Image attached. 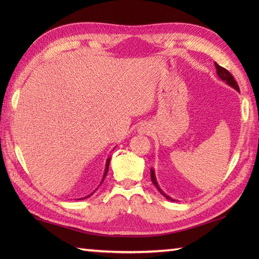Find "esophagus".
I'll return each mask as SVG.
<instances>
[{
  "mask_svg": "<svg viewBox=\"0 0 259 259\" xmlns=\"http://www.w3.org/2000/svg\"><path fill=\"white\" fill-rule=\"evenodd\" d=\"M138 131H139L140 134H149L150 133V126L148 125V124H141L139 126Z\"/></svg>",
  "mask_w": 259,
  "mask_h": 259,
  "instance_id": "34e87169",
  "label": "esophagus"
}]
</instances>
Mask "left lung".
<instances>
[{
	"mask_svg": "<svg viewBox=\"0 0 259 259\" xmlns=\"http://www.w3.org/2000/svg\"><path fill=\"white\" fill-rule=\"evenodd\" d=\"M214 67H216V70H217V74H218V76L219 78H221L223 81H225L226 82V83L228 84V85H230L232 88H234L235 90H237L238 92H239V87H238V84H237V82L235 81V79H234V76L230 74V72L228 70H226L225 68H223V67H221V65L219 64H217L216 62H214ZM150 172H151V180H152V184L155 185L156 187H157V189L159 190V192H160V194L162 195V196H164L167 198V199H169V200H171V201H175L172 198H170L169 196H167L166 194H164V192L160 189V187H159V185H158V183H157V179H156V175H155V170H153L152 168L150 169Z\"/></svg>",
	"mask_w": 259,
	"mask_h": 259,
	"instance_id": "8db88e82",
	"label": "left lung"
}]
</instances>
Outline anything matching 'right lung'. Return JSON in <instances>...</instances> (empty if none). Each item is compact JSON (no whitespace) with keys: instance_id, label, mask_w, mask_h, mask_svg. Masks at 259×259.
<instances>
[{"instance_id":"obj_1","label":"right lung","mask_w":259,"mask_h":259,"mask_svg":"<svg viewBox=\"0 0 259 259\" xmlns=\"http://www.w3.org/2000/svg\"><path fill=\"white\" fill-rule=\"evenodd\" d=\"M109 164H110V158H108V159H107V162H106V169H104V174H103V177H102V180H101V184L103 183V180H104V178H106V176H107V174H108ZM101 184H100V185H101ZM97 189H98V188H97ZM97 189H96V190H97ZM96 190H95V191H96ZM95 191H93L92 194H90L89 196H87V197H84V198H80V199H85V198H89L90 196H92L93 194H95Z\"/></svg>"}]
</instances>
